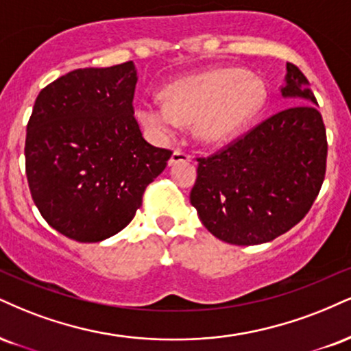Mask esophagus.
<instances>
[{"instance_id": "esophagus-1", "label": "esophagus", "mask_w": 351, "mask_h": 351, "mask_svg": "<svg viewBox=\"0 0 351 351\" xmlns=\"http://www.w3.org/2000/svg\"><path fill=\"white\" fill-rule=\"evenodd\" d=\"M191 160V155L186 154V152L183 150H175L171 154V158L170 162H168V165H176V163H186Z\"/></svg>"}]
</instances>
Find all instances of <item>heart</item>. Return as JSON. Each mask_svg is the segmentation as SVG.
<instances>
[{
  "label": "heart",
  "instance_id": "heart-1",
  "mask_svg": "<svg viewBox=\"0 0 351 351\" xmlns=\"http://www.w3.org/2000/svg\"><path fill=\"white\" fill-rule=\"evenodd\" d=\"M260 96L258 83L242 71H208L167 86L165 103L142 99L137 117L157 138L171 134L178 122H194L197 141L214 145L239 132L258 106Z\"/></svg>",
  "mask_w": 351,
  "mask_h": 351
}]
</instances>
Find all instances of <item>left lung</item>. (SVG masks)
I'll return each mask as SVG.
<instances>
[{
    "mask_svg": "<svg viewBox=\"0 0 351 351\" xmlns=\"http://www.w3.org/2000/svg\"><path fill=\"white\" fill-rule=\"evenodd\" d=\"M288 106L217 154L197 158L189 194L201 222L232 245L271 242L309 213L327 167V135L309 82L286 63Z\"/></svg>",
    "mask_w": 351,
    "mask_h": 351,
    "instance_id": "obj_1",
    "label": "left lung"
}]
</instances>
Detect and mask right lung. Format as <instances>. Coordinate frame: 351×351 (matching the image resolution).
Segmentation results:
<instances>
[{"instance_id": "add662e5", "label": "right lung", "mask_w": 351, "mask_h": 351, "mask_svg": "<svg viewBox=\"0 0 351 351\" xmlns=\"http://www.w3.org/2000/svg\"><path fill=\"white\" fill-rule=\"evenodd\" d=\"M134 62L78 69L44 88L26 134L32 199L50 227L101 242L124 229L171 150L150 145L134 117Z\"/></svg>"}]
</instances>
